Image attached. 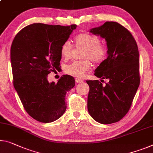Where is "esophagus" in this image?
Masks as SVG:
<instances>
[{
	"instance_id": "34e87169",
	"label": "esophagus",
	"mask_w": 153,
	"mask_h": 153,
	"mask_svg": "<svg viewBox=\"0 0 153 153\" xmlns=\"http://www.w3.org/2000/svg\"><path fill=\"white\" fill-rule=\"evenodd\" d=\"M75 81H76V83H81V82H83V79L81 78H76L75 79Z\"/></svg>"
}]
</instances>
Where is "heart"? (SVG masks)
Listing matches in <instances>:
<instances>
[{
	"label": "heart",
	"mask_w": 153,
	"mask_h": 153,
	"mask_svg": "<svg viewBox=\"0 0 153 153\" xmlns=\"http://www.w3.org/2000/svg\"><path fill=\"white\" fill-rule=\"evenodd\" d=\"M76 47H83L84 50L81 57L85 59L75 61L67 65L65 68V73L76 78H82L91 68V64L88 59L93 62L100 63L107 56V47L100 43V39L97 36L89 33H80L74 37ZM72 45L69 41H65L60 48L61 56L64 59H68L71 57Z\"/></svg>",
	"instance_id": "b5f03b06"
}]
</instances>
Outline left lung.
<instances>
[{"mask_svg": "<svg viewBox=\"0 0 153 153\" xmlns=\"http://www.w3.org/2000/svg\"><path fill=\"white\" fill-rule=\"evenodd\" d=\"M90 32L105 38L107 57L95 70L101 78L86 81L90 87L88 97L89 114L96 122L117 123L127 114L140 85L139 51L128 30L116 22H106ZM108 79L104 85L102 82Z\"/></svg>", "mask_w": 153, "mask_h": 153, "instance_id": "1", "label": "left lung"}]
</instances>
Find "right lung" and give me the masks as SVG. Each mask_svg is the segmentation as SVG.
<instances>
[{
	"label": "right lung",
	"mask_w": 153,
	"mask_h": 153,
	"mask_svg": "<svg viewBox=\"0 0 153 153\" xmlns=\"http://www.w3.org/2000/svg\"><path fill=\"white\" fill-rule=\"evenodd\" d=\"M76 25L35 23L23 28L11 46L13 86L30 116L44 123H52L66 110L65 95L75 85L74 77L63 75L57 83L48 74L59 69L60 48Z\"/></svg>",
	"instance_id": "obj_1"
}]
</instances>
